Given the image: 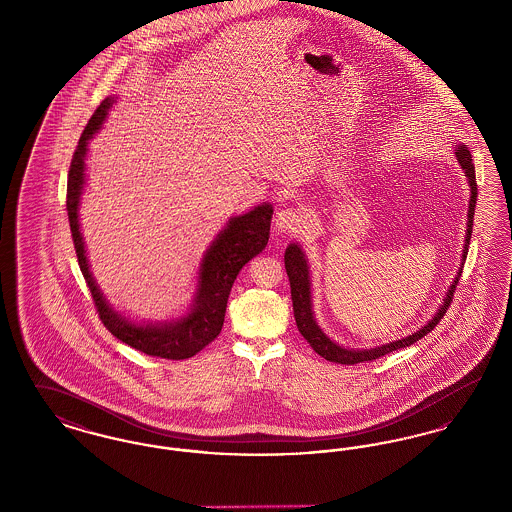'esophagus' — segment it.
<instances>
[{
  "instance_id": "obj_1",
  "label": "esophagus",
  "mask_w": 512,
  "mask_h": 512,
  "mask_svg": "<svg viewBox=\"0 0 512 512\" xmlns=\"http://www.w3.org/2000/svg\"><path fill=\"white\" fill-rule=\"evenodd\" d=\"M305 224V217L295 211V209H280L274 217V226L278 232H284V234H295V232H301Z\"/></svg>"
}]
</instances>
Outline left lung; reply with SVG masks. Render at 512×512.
<instances>
[{
  "mask_svg": "<svg viewBox=\"0 0 512 512\" xmlns=\"http://www.w3.org/2000/svg\"><path fill=\"white\" fill-rule=\"evenodd\" d=\"M455 157L464 171V176L468 180L470 186V201H468V222H466V238H464L463 259H461V267L457 276L453 278L449 290L443 297V303L439 305L438 313L428 320L422 328H418L414 334L401 338V340L390 341L384 345H376L370 349H349L343 347L340 343L330 340L322 328L317 324V318L313 313V299H311V274H309V265H307V257L299 244H290L286 247L284 253V263H286V272L290 278V288H292L293 301V317L297 322V328L301 332V336L311 343V347L317 351L318 355L330 363H340V365H357V363H365V361H374L378 357H384L391 351L409 347L418 340H422L428 332H432L436 328L441 317L447 313V307L453 301V292L459 284L461 272H463L464 261H466V253H468V242L472 236V220H474V209H476V197H478V188H476V172H474V163H472V155L468 151V147L459 144L455 146Z\"/></svg>",
  "mask_w": 512,
  "mask_h": 512,
  "instance_id": "obj_1",
  "label": "left lung"
}]
</instances>
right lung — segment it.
I'll list each match as a JSON object with an SVG mask.
<instances>
[{"mask_svg":"<svg viewBox=\"0 0 512 512\" xmlns=\"http://www.w3.org/2000/svg\"><path fill=\"white\" fill-rule=\"evenodd\" d=\"M113 103V96L101 101L96 113L86 124L71 161L67 182V211L78 265L96 301V309L103 326L115 338L151 357L172 361L188 359L219 336L228 295L236 276L253 257H257L267 247L272 205L261 203L245 215L232 217L226 222V226L217 234L213 244L203 253L197 272L194 301L186 315L163 322H134L130 318L122 317L121 313L115 311L111 303L105 299V295L96 284V278L92 276L78 219L80 199L86 186L88 144L98 134Z\"/></svg>","mask_w":512,"mask_h":512,"instance_id":"obj_1","label":"right lung"}]
</instances>
